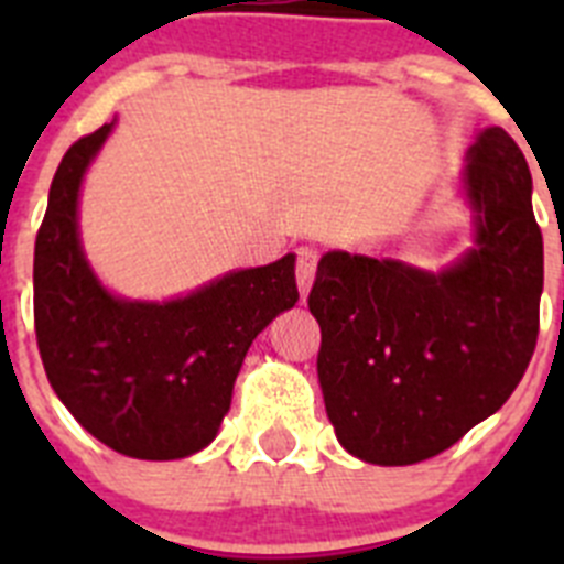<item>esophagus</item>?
<instances>
[{
    "instance_id": "34e87169",
    "label": "esophagus",
    "mask_w": 564,
    "mask_h": 564,
    "mask_svg": "<svg viewBox=\"0 0 564 564\" xmlns=\"http://www.w3.org/2000/svg\"><path fill=\"white\" fill-rule=\"evenodd\" d=\"M316 265H318V251L316 248H299L296 251V285L302 296H307L313 279H316Z\"/></svg>"
}]
</instances>
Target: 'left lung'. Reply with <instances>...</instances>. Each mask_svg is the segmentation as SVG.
<instances>
[{"label":"left lung","instance_id":"1","mask_svg":"<svg viewBox=\"0 0 564 564\" xmlns=\"http://www.w3.org/2000/svg\"><path fill=\"white\" fill-rule=\"evenodd\" d=\"M477 248L426 273L392 259L322 257L307 307L322 327L316 370L350 455L410 466L495 415L540 336L542 231L514 138L488 127L468 149Z\"/></svg>","mask_w":564,"mask_h":564}]
</instances>
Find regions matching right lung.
<instances>
[{
    "label": "right lung",
    "instance_id": "right-lung-1",
    "mask_svg": "<svg viewBox=\"0 0 564 564\" xmlns=\"http://www.w3.org/2000/svg\"><path fill=\"white\" fill-rule=\"evenodd\" d=\"M112 123L78 138L50 186L33 257V322L50 387L93 437L138 460L214 441L237 372L268 322L296 305L293 253L166 305L98 285L78 246V186Z\"/></svg>",
    "mask_w": 564,
    "mask_h": 564
}]
</instances>
